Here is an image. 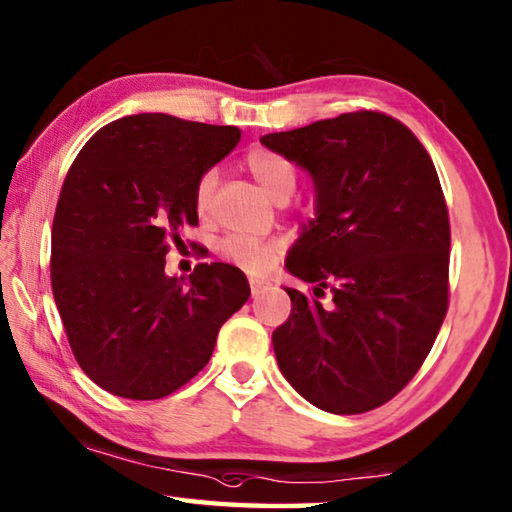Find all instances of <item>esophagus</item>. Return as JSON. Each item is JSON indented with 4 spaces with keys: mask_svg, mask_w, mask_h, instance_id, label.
<instances>
[{
    "mask_svg": "<svg viewBox=\"0 0 512 512\" xmlns=\"http://www.w3.org/2000/svg\"><path fill=\"white\" fill-rule=\"evenodd\" d=\"M268 287H271V284H268L266 280H250V293H253L255 298L259 296V293H264Z\"/></svg>",
    "mask_w": 512,
    "mask_h": 512,
    "instance_id": "esophagus-1",
    "label": "esophagus"
}]
</instances>
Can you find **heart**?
<instances>
[{"label": "heart", "instance_id": "1", "mask_svg": "<svg viewBox=\"0 0 512 512\" xmlns=\"http://www.w3.org/2000/svg\"><path fill=\"white\" fill-rule=\"evenodd\" d=\"M246 167L253 173L259 187L273 198L280 196H291L293 189H296V164H293L287 155L280 151L264 149V146H257V149L248 151L246 155ZM216 171L210 169L205 171L196 183L194 192V203L198 214H205L207 207L212 203L214 187H216ZM223 255L230 259V262L239 264L250 273H264L273 266V262L280 255L282 244L275 239H259L250 235H228L221 244Z\"/></svg>", "mask_w": 512, "mask_h": 512}]
</instances>
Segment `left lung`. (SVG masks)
<instances>
[{
    "mask_svg": "<svg viewBox=\"0 0 512 512\" xmlns=\"http://www.w3.org/2000/svg\"><path fill=\"white\" fill-rule=\"evenodd\" d=\"M259 142L316 189V219L287 259L314 296L284 287L291 316L273 332L277 366L327 413L377 409L420 370L447 314L449 216L436 167L402 121L372 110Z\"/></svg>",
    "mask_w": 512,
    "mask_h": 512,
    "instance_id": "obj_1",
    "label": "left lung"
}]
</instances>
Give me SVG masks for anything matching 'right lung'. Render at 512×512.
<instances>
[{
    "mask_svg": "<svg viewBox=\"0 0 512 512\" xmlns=\"http://www.w3.org/2000/svg\"><path fill=\"white\" fill-rule=\"evenodd\" d=\"M239 140L235 126L146 112L103 126L69 167L51 228V289L69 348L103 391L128 400L178 391L248 300L237 266L164 273L178 230L198 223V178Z\"/></svg>",
    "mask_w": 512,
    "mask_h": 512,
    "instance_id": "1",
    "label": "right lung"
}]
</instances>
